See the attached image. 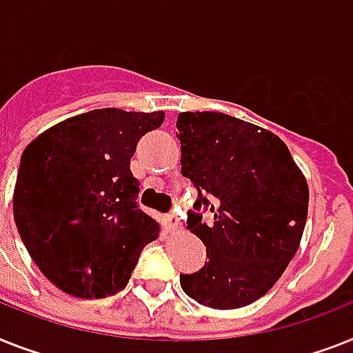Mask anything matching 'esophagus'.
<instances>
[{
    "mask_svg": "<svg viewBox=\"0 0 353 353\" xmlns=\"http://www.w3.org/2000/svg\"><path fill=\"white\" fill-rule=\"evenodd\" d=\"M167 225L172 232H181L183 230V225L179 221V217L176 214H168L167 216Z\"/></svg>",
    "mask_w": 353,
    "mask_h": 353,
    "instance_id": "1",
    "label": "esophagus"
}]
</instances>
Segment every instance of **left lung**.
I'll list each match as a JSON object with an SVG mask.
<instances>
[{
    "label": "left lung",
    "mask_w": 353,
    "mask_h": 353,
    "mask_svg": "<svg viewBox=\"0 0 353 353\" xmlns=\"http://www.w3.org/2000/svg\"><path fill=\"white\" fill-rule=\"evenodd\" d=\"M181 172L197 188L186 228L206 246L201 270L181 274L199 305L234 310L263 297L296 256L308 216V185L274 132L221 112H181ZM210 199L212 205L208 203Z\"/></svg>",
    "instance_id": "obj_1"
}]
</instances>
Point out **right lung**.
<instances>
[{
  "mask_svg": "<svg viewBox=\"0 0 353 353\" xmlns=\"http://www.w3.org/2000/svg\"><path fill=\"white\" fill-rule=\"evenodd\" d=\"M165 112L99 108L68 117L28 143L14 186V221L50 283L101 299L127 286L159 223L137 206L130 157Z\"/></svg>",
  "mask_w": 353,
  "mask_h": 353,
  "instance_id": "add662e5",
  "label": "right lung"
}]
</instances>
